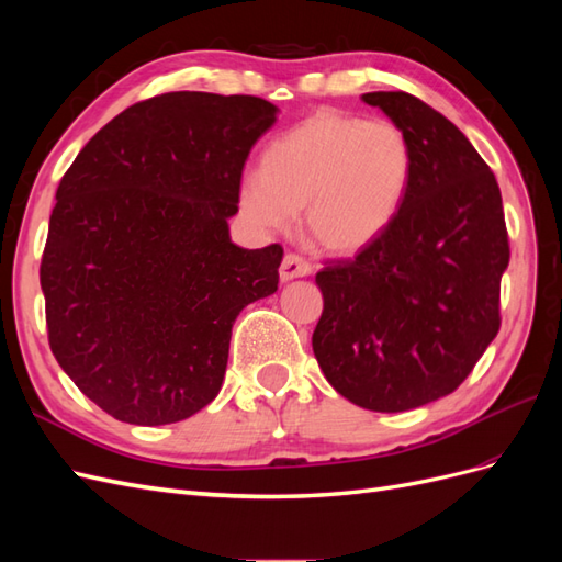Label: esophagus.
<instances>
[{"label": "esophagus", "mask_w": 562, "mask_h": 562, "mask_svg": "<svg viewBox=\"0 0 562 562\" xmlns=\"http://www.w3.org/2000/svg\"><path fill=\"white\" fill-rule=\"evenodd\" d=\"M307 274H312V262L304 260L302 255H297V252H285V258L279 267L281 281H293V279L307 277Z\"/></svg>", "instance_id": "esophagus-1"}]
</instances>
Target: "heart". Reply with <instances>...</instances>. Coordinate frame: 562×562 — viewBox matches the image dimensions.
I'll return each mask as SVG.
<instances>
[{
    "instance_id": "b5f03b06",
    "label": "heart",
    "mask_w": 562,
    "mask_h": 562,
    "mask_svg": "<svg viewBox=\"0 0 562 562\" xmlns=\"http://www.w3.org/2000/svg\"><path fill=\"white\" fill-rule=\"evenodd\" d=\"M413 166L411 138L391 119L318 112L262 149L260 173L244 178L239 206L271 229L304 209L316 248L351 255L394 225Z\"/></svg>"
}]
</instances>
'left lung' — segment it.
<instances>
[{"label": "left lung", "mask_w": 562, "mask_h": 562, "mask_svg": "<svg viewBox=\"0 0 562 562\" xmlns=\"http://www.w3.org/2000/svg\"><path fill=\"white\" fill-rule=\"evenodd\" d=\"M363 100L407 133L413 182L375 244L323 262L312 347L337 394L403 413L452 394L497 337L512 250L497 178L467 135L405 91Z\"/></svg>", "instance_id": "1"}]
</instances>
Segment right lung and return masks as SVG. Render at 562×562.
<instances>
[{
    "label": "right lung",
    "instance_id": "right-lung-1",
    "mask_svg": "<svg viewBox=\"0 0 562 562\" xmlns=\"http://www.w3.org/2000/svg\"><path fill=\"white\" fill-rule=\"evenodd\" d=\"M274 119L255 95H155L65 171L40 267L48 347L114 419L159 427L206 407L236 316L279 288L283 248H239L227 227Z\"/></svg>",
    "mask_w": 562,
    "mask_h": 562
}]
</instances>
